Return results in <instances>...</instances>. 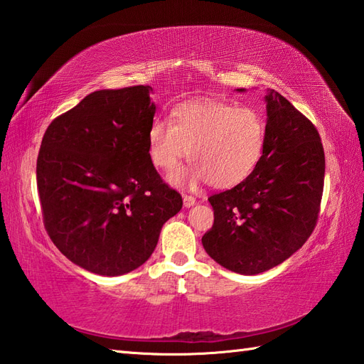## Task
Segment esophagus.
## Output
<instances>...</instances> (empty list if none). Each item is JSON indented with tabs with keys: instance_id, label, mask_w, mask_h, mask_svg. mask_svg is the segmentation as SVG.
<instances>
[{
	"instance_id": "obj_1",
	"label": "esophagus",
	"mask_w": 364,
	"mask_h": 364,
	"mask_svg": "<svg viewBox=\"0 0 364 364\" xmlns=\"http://www.w3.org/2000/svg\"><path fill=\"white\" fill-rule=\"evenodd\" d=\"M196 204V198L191 196V195H183V205L185 207H191Z\"/></svg>"
}]
</instances>
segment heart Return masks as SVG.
Returning a JSON list of instances; mask_svg holds the SVG:
<instances>
[{
  "label": "heart",
  "instance_id": "1",
  "mask_svg": "<svg viewBox=\"0 0 364 364\" xmlns=\"http://www.w3.org/2000/svg\"><path fill=\"white\" fill-rule=\"evenodd\" d=\"M152 164L171 171L183 157L195 164L176 171V183L208 181L230 188L252 174L266 148V119L254 106L224 101L185 102L173 112V123L156 118L149 127Z\"/></svg>",
  "mask_w": 364,
  "mask_h": 364
}]
</instances>
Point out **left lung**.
<instances>
[{
  "mask_svg": "<svg viewBox=\"0 0 364 364\" xmlns=\"http://www.w3.org/2000/svg\"><path fill=\"white\" fill-rule=\"evenodd\" d=\"M266 102L260 164L243 182L208 198L215 221L203 237L216 263L247 276L274 268L302 247L316 228L324 190L318 129L280 93L271 92Z\"/></svg>",
  "mask_w": 364,
  "mask_h": 364,
  "instance_id": "left-lung-1",
  "label": "left lung"
}]
</instances>
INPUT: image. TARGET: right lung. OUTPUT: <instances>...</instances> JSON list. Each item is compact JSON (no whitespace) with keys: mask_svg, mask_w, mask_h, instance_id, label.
<instances>
[{"mask_svg":"<svg viewBox=\"0 0 364 364\" xmlns=\"http://www.w3.org/2000/svg\"><path fill=\"white\" fill-rule=\"evenodd\" d=\"M149 85L93 92L51 121L37 157V188L51 241L100 276L139 268L182 196L149 156L156 114Z\"/></svg>","mask_w":364,"mask_h":364,"instance_id":"1","label":"right lung"}]
</instances>
